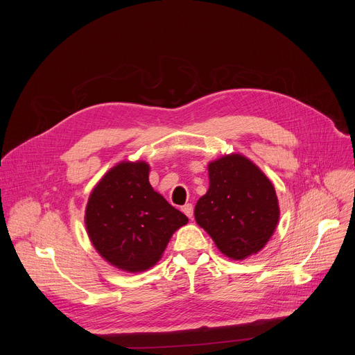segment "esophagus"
<instances>
[{
  "label": "esophagus",
  "instance_id": "34e87169",
  "mask_svg": "<svg viewBox=\"0 0 355 355\" xmlns=\"http://www.w3.org/2000/svg\"><path fill=\"white\" fill-rule=\"evenodd\" d=\"M182 212H184L189 219H192V216H193V207H192L191 204H187V205L182 207Z\"/></svg>",
  "mask_w": 355,
  "mask_h": 355
}]
</instances>
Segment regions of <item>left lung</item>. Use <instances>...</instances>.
<instances>
[{"label": "left lung", "instance_id": "left-lung-1", "mask_svg": "<svg viewBox=\"0 0 355 355\" xmlns=\"http://www.w3.org/2000/svg\"><path fill=\"white\" fill-rule=\"evenodd\" d=\"M209 188L195 205V220L222 254L245 260L272 237L279 204L270 178L240 153L225 155L208 164Z\"/></svg>", "mask_w": 355, "mask_h": 355}]
</instances>
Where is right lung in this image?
<instances>
[{
    "label": "right lung",
    "mask_w": 355,
    "mask_h": 355,
    "mask_svg": "<svg viewBox=\"0 0 355 355\" xmlns=\"http://www.w3.org/2000/svg\"><path fill=\"white\" fill-rule=\"evenodd\" d=\"M146 162H121L101 178L85 207L87 234L98 254L126 272L155 267L188 218L148 182Z\"/></svg>",
    "instance_id": "add662e5"
}]
</instances>
